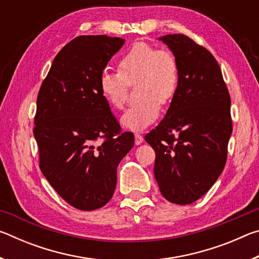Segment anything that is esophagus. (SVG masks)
<instances>
[{"instance_id": "34e87169", "label": "esophagus", "mask_w": 259, "mask_h": 259, "mask_svg": "<svg viewBox=\"0 0 259 259\" xmlns=\"http://www.w3.org/2000/svg\"><path fill=\"white\" fill-rule=\"evenodd\" d=\"M143 142H144L143 136L138 134V133H136L135 134V144H136V145H140V144H142Z\"/></svg>"}]
</instances>
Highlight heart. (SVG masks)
Masks as SVG:
<instances>
[{
    "mask_svg": "<svg viewBox=\"0 0 259 259\" xmlns=\"http://www.w3.org/2000/svg\"><path fill=\"white\" fill-rule=\"evenodd\" d=\"M135 88L137 102L122 116L126 129L143 130L154 123L161 105L171 103L179 84V64L171 51L157 49L146 42H136L119 60V72L104 69L99 89L112 107L123 109L129 85Z\"/></svg>",
    "mask_w": 259,
    "mask_h": 259,
    "instance_id": "obj_1",
    "label": "heart"
}]
</instances>
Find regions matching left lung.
<instances>
[{
	"label": "left lung",
	"mask_w": 259,
	"mask_h": 259,
	"mask_svg": "<svg viewBox=\"0 0 259 259\" xmlns=\"http://www.w3.org/2000/svg\"><path fill=\"white\" fill-rule=\"evenodd\" d=\"M179 64L178 90L165 117L145 136L155 151L161 194L190 204L221 176L232 134L231 97L211 52L184 34L160 37Z\"/></svg>",
	"instance_id": "left-lung-1"
}]
</instances>
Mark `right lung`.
<instances>
[{
  "instance_id": "obj_1",
  "label": "right lung",
  "mask_w": 259,
  "mask_h": 259,
  "mask_svg": "<svg viewBox=\"0 0 259 259\" xmlns=\"http://www.w3.org/2000/svg\"><path fill=\"white\" fill-rule=\"evenodd\" d=\"M123 43L107 35L75 37L56 56L37 95L33 134L41 171L61 198L84 211L112 199L117 165L135 144L99 89L100 74Z\"/></svg>"
}]
</instances>
